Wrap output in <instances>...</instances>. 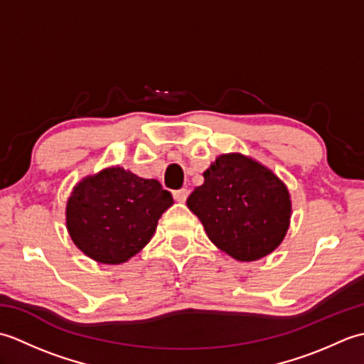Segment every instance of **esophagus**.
Returning a JSON list of instances; mask_svg holds the SVG:
<instances>
[{
    "label": "esophagus",
    "mask_w": 364,
    "mask_h": 364,
    "mask_svg": "<svg viewBox=\"0 0 364 364\" xmlns=\"http://www.w3.org/2000/svg\"><path fill=\"white\" fill-rule=\"evenodd\" d=\"M188 196H189V191L184 189V188L183 189H178V191H173V198L176 200V202H180V203L186 202Z\"/></svg>",
    "instance_id": "esophagus-1"
}]
</instances>
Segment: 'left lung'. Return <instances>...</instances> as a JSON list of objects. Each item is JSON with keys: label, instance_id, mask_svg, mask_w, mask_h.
<instances>
[{"label": "left lung", "instance_id": "left-lung-1", "mask_svg": "<svg viewBox=\"0 0 364 364\" xmlns=\"http://www.w3.org/2000/svg\"><path fill=\"white\" fill-rule=\"evenodd\" d=\"M188 198L208 237L237 261L274 252L288 231L289 192L272 170L242 154H222Z\"/></svg>", "mask_w": 364, "mask_h": 364}]
</instances>
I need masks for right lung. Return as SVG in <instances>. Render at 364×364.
I'll use <instances>...</instances> for the list:
<instances>
[{
    "instance_id": "right-lung-1",
    "label": "right lung",
    "mask_w": 364,
    "mask_h": 364,
    "mask_svg": "<svg viewBox=\"0 0 364 364\" xmlns=\"http://www.w3.org/2000/svg\"><path fill=\"white\" fill-rule=\"evenodd\" d=\"M173 198L159 181L122 167L82 180L67 203V230L80 250L103 264H120L149 244Z\"/></svg>"
}]
</instances>
